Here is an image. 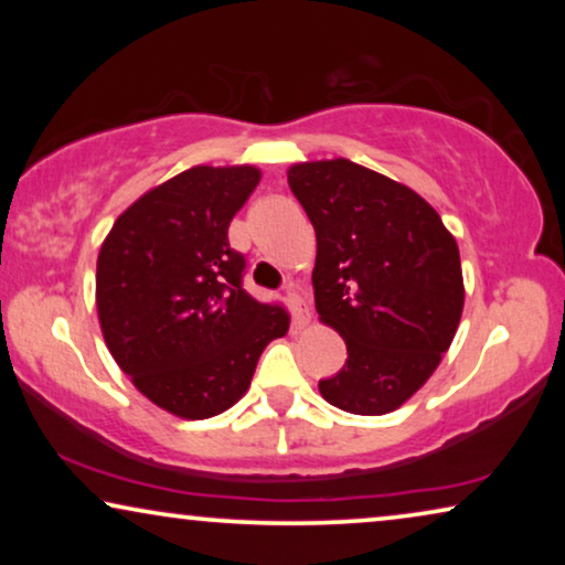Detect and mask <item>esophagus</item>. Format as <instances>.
<instances>
[{
    "label": "esophagus",
    "mask_w": 565,
    "mask_h": 565,
    "mask_svg": "<svg viewBox=\"0 0 565 565\" xmlns=\"http://www.w3.org/2000/svg\"><path fill=\"white\" fill-rule=\"evenodd\" d=\"M285 300H288V306H290L292 323H296V327H303V323L311 319V313H308V303H306V298L300 296L298 285L290 282L288 288H285Z\"/></svg>",
    "instance_id": "34e87169"
}]
</instances>
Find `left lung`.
Wrapping results in <instances>:
<instances>
[{"mask_svg": "<svg viewBox=\"0 0 565 565\" xmlns=\"http://www.w3.org/2000/svg\"><path fill=\"white\" fill-rule=\"evenodd\" d=\"M288 184L316 231V311L347 344L321 396L350 414H388L427 383L458 331V244L427 200L354 161L296 164Z\"/></svg>", "mask_w": 565, "mask_h": 565, "instance_id": "left-lung-1", "label": "left lung"}]
</instances>
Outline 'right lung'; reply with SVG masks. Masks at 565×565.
Here are the masks:
<instances>
[{
	"instance_id": "obj_1",
	"label": "right lung",
	"mask_w": 565,
	"mask_h": 565,
	"mask_svg": "<svg viewBox=\"0 0 565 565\" xmlns=\"http://www.w3.org/2000/svg\"><path fill=\"white\" fill-rule=\"evenodd\" d=\"M259 182L254 167H192L138 198L97 257L107 350L146 398L182 419L226 412L259 354L290 327L244 290L228 223Z\"/></svg>"
}]
</instances>
